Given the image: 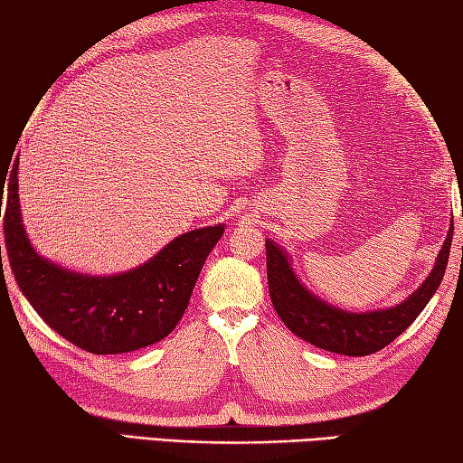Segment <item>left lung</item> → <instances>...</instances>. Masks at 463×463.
<instances>
[{
  "instance_id": "obj_1",
  "label": "left lung",
  "mask_w": 463,
  "mask_h": 463,
  "mask_svg": "<svg viewBox=\"0 0 463 463\" xmlns=\"http://www.w3.org/2000/svg\"><path fill=\"white\" fill-rule=\"evenodd\" d=\"M451 239L453 221L433 269L420 288L396 307L372 312L341 310L320 300L296 278L286 250L268 239L265 253H268V281L273 308L289 331L315 347L351 357L375 354L402 335L433 298L448 268Z\"/></svg>"
}]
</instances>
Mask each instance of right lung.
Wrapping results in <instances>:
<instances>
[{"instance_id":"1","label":"right lung","mask_w":463,"mask_h":463,"mask_svg":"<svg viewBox=\"0 0 463 463\" xmlns=\"http://www.w3.org/2000/svg\"><path fill=\"white\" fill-rule=\"evenodd\" d=\"M5 175H0V206L5 187L7 260L22 294L52 331L96 355L128 354L174 331L224 224L179 234L153 260L118 276H85L36 253L22 224L18 161Z\"/></svg>"}]
</instances>
